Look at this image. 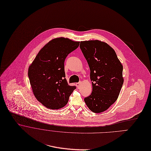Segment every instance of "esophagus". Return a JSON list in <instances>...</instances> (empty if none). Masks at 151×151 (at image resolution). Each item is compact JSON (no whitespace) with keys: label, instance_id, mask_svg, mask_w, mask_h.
Returning a JSON list of instances; mask_svg holds the SVG:
<instances>
[{"label":"esophagus","instance_id":"34e87169","mask_svg":"<svg viewBox=\"0 0 151 151\" xmlns=\"http://www.w3.org/2000/svg\"><path fill=\"white\" fill-rule=\"evenodd\" d=\"M81 82L76 83V86L78 87V88H79L81 87Z\"/></svg>","mask_w":151,"mask_h":151}]
</instances>
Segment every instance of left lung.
<instances>
[{"label":"left lung","mask_w":151,"mask_h":151,"mask_svg":"<svg viewBox=\"0 0 151 151\" xmlns=\"http://www.w3.org/2000/svg\"><path fill=\"white\" fill-rule=\"evenodd\" d=\"M80 48L89 66L91 94L84 100L91 111L107 110L118 99L124 82L123 66L114 49L98 40L81 41Z\"/></svg>","instance_id":"1"}]
</instances>
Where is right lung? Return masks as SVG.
Listing matches in <instances>:
<instances>
[{
	"instance_id": "add662e5",
	"label": "right lung",
	"mask_w": 151,
	"mask_h": 151,
	"mask_svg": "<svg viewBox=\"0 0 151 151\" xmlns=\"http://www.w3.org/2000/svg\"><path fill=\"white\" fill-rule=\"evenodd\" d=\"M79 43L64 37L54 38L40 50L29 66L28 75L33 94L48 109L63 107L76 89L65 78L64 61Z\"/></svg>"
}]
</instances>
